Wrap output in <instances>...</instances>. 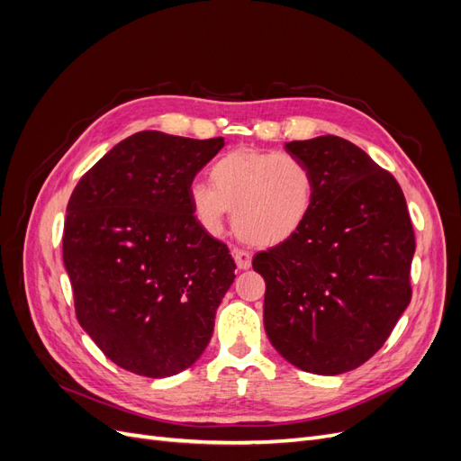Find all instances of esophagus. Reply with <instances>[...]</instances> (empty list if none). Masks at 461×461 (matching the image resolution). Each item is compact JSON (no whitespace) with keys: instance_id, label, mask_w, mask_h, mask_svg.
Returning a JSON list of instances; mask_svg holds the SVG:
<instances>
[{"instance_id":"obj_1","label":"esophagus","mask_w":461,"mask_h":461,"mask_svg":"<svg viewBox=\"0 0 461 461\" xmlns=\"http://www.w3.org/2000/svg\"><path fill=\"white\" fill-rule=\"evenodd\" d=\"M232 258L239 265V269H249L252 267V254L246 252V249L240 248H232Z\"/></svg>"}]
</instances>
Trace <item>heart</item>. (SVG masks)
Segmentation results:
<instances>
[{
	"label": "heart",
	"instance_id": "obj_1",
	"mask_svg": "<svg viewBox=\"0 0 461 461\" xmlns=\"http://www.w3.org/2000/svg\"><path fill=\"white\" fill-rule=\"evenodd\" d=\"M212 185L190 186L192 212L209 230L222 227L229 209L242 240L276 246L308 221L315 202V176L308 163L276 151L240 148L212 167Z\"/></svg>",
	"mask_w": 461,
	"mask_h": 461
}]
</instances>
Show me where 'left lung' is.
I'll return each instance as SVG.
<instances>
[{
    "label": "left lung",
    "mask_w": 461,
    "mask_h": 461,
    "mask_svg": "<svg viewBox=\"0 0 461 461\" xmlns=\"http://www.w3.org/2000/svg\"><path fill=\"white\" fill-rule=\"evenodd\" d=\"M308 163L305 225L254 256L265 278V332L292 366L340 375L364 366L411 300L415 234L396 178L339 136L286 144Z\"/></svg>",
    "instance_id": "1"
}]
</instances>
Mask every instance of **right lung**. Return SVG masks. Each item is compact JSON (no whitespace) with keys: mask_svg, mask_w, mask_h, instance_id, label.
I'll return each mask as SVG.
<instances>
[{"mask_svg":"<svg viewBox=\"0 0 461 461\" xmlns=\"http://www.w3.org/2000/svg\"><path fill=\"white\" fill-rule=\"evenodd\" d=\"M222 146L136 132L82 175L68 200L63 263L77 319L131 373L185 371L212 339L236 263L203 230L188 192Z\"/></svg>","mask_w":461,"mask_h":461,"instance_id":"add662e5","label":"right lung"}]
</instances>
